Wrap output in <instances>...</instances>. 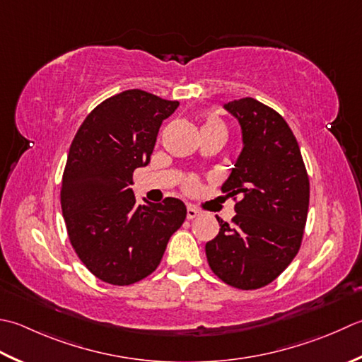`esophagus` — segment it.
Returning a JSON list of instances; mask_svg holds the SVG:
<instances>
[{"instance_id":"obj_1","label":"esophagus","mask_w":362,"mask_h":362,"mask_svg":"<svg viewBox=\"0 0 362 362\" xmlns=\"http://www.w3.org/2000/svg\"><path fill=\"white\" fill-rule=\"evenodd\" d=\"M196 216H199V211H197L194 207H191V205H188V209H187V218H188V219H194Z\"/></svg>"}]
</instances>
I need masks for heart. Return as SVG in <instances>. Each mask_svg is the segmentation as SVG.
Returning a JSON list of instances; mask_svg holds the SVG:
<instances>
[{
    "mask_svg": "<svg viewBox=\"0 0 362 362\" xmlns=\"http://www.w3.org/2000/svg\"><path fill=\"white\" fill-rule=\"evenodd\" d=\"M201 132L202 133H209V132H214V133H223L228 136V127H226V124L223 122L221 119L216 117V116H207L205 117V120L202 122V127H201ZM187 188L188 189H193L196 188V180L194 179H189L187 182Z\"/></svg>",
    "mask_w": 362,
    "mask_h": 362,
    "instance_id": "heart-1",
    "label": "heart"
}]
</instances>
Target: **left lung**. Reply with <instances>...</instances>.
<instances>
[{
    "instance_id": "8db88e82",
    "label": "left lung",
    "mask_w": 362,
    "mask_h": 362,
    "mask_svg": "<svg viewBox=\"0 0 362 362\" xmlns=\"http://www.w3.org/2000/svg\"><path fill=\"white\" fill-rule=\"evenodd\" d=\"M242 127L243 148L221 191L240 197L232 226L218 219L205 245L209 265L242 290L270 284L298 252L309 209V177L300 146L279 112L245 97L224 103Z\"/></svg>"
}]
</instances>
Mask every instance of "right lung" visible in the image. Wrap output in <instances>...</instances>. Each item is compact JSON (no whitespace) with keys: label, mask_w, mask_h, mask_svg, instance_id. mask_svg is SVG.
<instances>
[{"label":"right lung","mask_w":362,"mask_h":362,"mask_svg":"<svg viewBox=\"0 0 362 362\" xmlns=\"http://www.w3.org/2000/svg\"><path fill=\"white\" fill-rule=\"evenodd\" d=\"M177 106L146 90H124L89 112L70 146L61 187L67 233L88 270L108 284L130 286L155 272L187 218L180 199L139 205L130 188Z\"/></svg>","instance_id":"right-lung-1"}]
</instances>
